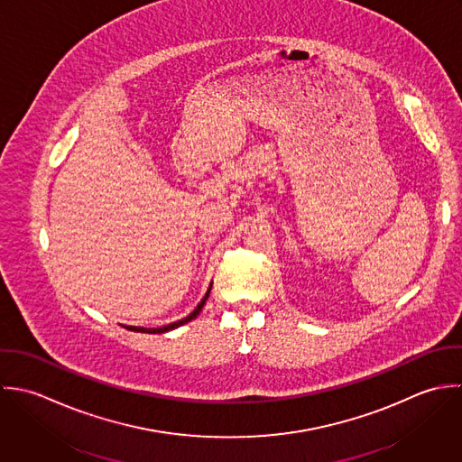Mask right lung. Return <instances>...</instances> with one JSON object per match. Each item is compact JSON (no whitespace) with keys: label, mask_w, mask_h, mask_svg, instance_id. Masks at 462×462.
Listing matches in <instances>:
<instances>
[{"label":"right lung","mask_w":462,"mask_h":462,"mask_svg":"<svg viewBox=\"0 0 462 462\" xmlns=\"http://www.w3.org/2000/svg\"><path fill=\"white\" fill-rule=\"evenodd\" d=\"M209 292H211V285H209V289H208L206 296L200 300V303L197 305V308H195V310H193L189 315H186L184 319H180V320H175V322H171V324H166V326H162V328H136V326H133L131 329H133V331H142V333H164V331H170V329H173V328H179V326H182V324L189 322L191 319H195V317L200 313V310L204 308L206 301H208V298H209Z\"/></svg>","instance_id":"right-lung-1"}]
</instances>
